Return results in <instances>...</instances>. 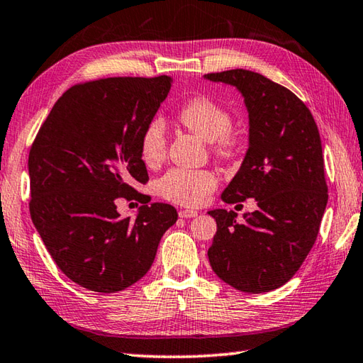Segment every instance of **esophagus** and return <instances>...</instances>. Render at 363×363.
Returning <instances> with one entry per match:
<instances>
[{
  "label": "esophagus",
  "instance_id": "esophagus-1",
  "mask_svg": "<svg viewBox=\"0 0 363 363\" xmlns=\"http://www.w3.org/2000/svg\"><path fill=\"white\" fill-rule=\"evenodd\" d=\"M180 218H196L197 216V211L196 210H189V208H184L179 211Z\"/></svg>",
  "mask_w": 363,
  "mask_h": 363
}]
</instances>
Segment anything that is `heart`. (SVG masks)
<instances>
[{
	"label": "heart",
	"mask_w": 363,
	"mask_h": 363,
	"mask_svg": "<svg viewBox=\"0 0 363 363\" xmlns=\"http://www.w3.org/2000/svg\"><path fill=\"white\" fill-rule=\"evenodd\" d=\"M177 118L188 131L211 143V152L220 160H232L240 152V139L232 131V115L220 102L205 94L188 99ZM166 125L153 118L143 128L139 153L148 169L160 167L166 158ZM218 184L216 175L208 169H170L158 182L162 197L186 207H199L208 199Z\"/></svg>",
	"instance_id": "heart-1"
}]
</instances>
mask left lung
<instances>
[{
  "instance_id": "1",
  "label": "left lung",
  "mask_w": 363,
  "mask_h": 363,
  "mask_svg": "<svg viewBox=\"0 0 363 363\" xmlns=\"http://www.w3.org/2000/svg\"><path fill=\"white\" fill-rule=\"evenodd\" d=\"M203 77L235 86L248 108V152L221 199L257 202L242 223L232 210L208 211L218 225L208 261L232 288L269 292L303 264L329 199L316 121L296 94L262 74L230 69Z\"/></svg>"
}]
</instances>
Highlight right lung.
I'll list each match as a JSON object with an SVG mask.
<instances>
[{
    "label": "right lung",
    "mask_w": 363,
    "mask_h": 363,
    "mask_svg": "<svg viewBox=\"0 0 363 363\" xmlns=\"http://www.w3.org/2000/svg\"><path fill=\"white\" fill-rule=\"evenodd\" d=\"M167 75L108 77L63 93L34 139L30 215L60 270L88 291L112 294L138 283L152 267L177 210L147 203L140 160L143 128L167 98ZM120 196L146 205L135 220L116 211Z\"/></svg>",
    "instance_id": "right-lung-1"
}]
</instances>
